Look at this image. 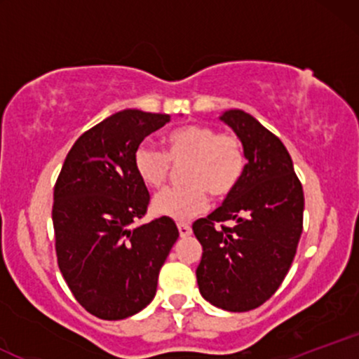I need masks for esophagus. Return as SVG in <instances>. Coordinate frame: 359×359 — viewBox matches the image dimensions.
Masks as SVG:
<instances>
[{
    "label": "esophagus",
    "instance_id": "esophagus-1",
    "mask_svg": "<svg viewBox=\"0 0 359 359\" xmlns=\"http://www.w3.org/2000/svg\"><path fill=\"white\" fill-rule=\"evenodd\" d=\"M177 228H179V234H180V238H187V236H191V233H192V228L189 224H185V222H179V224H177Z\"/></svg>",
    "mask_w": 359,
    "mask_h": 359
}]
</instances>
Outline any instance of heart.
Returning <instances> with one entry per match:
<instances>
[{
    "label": "heart",
    "mask_w": 359,
    "mask_h": 359,
    "mask_svg": "<svg viewBox=\"0 0 359 359\" xmlns=\"http://www.w3.org/2000/svg\"><path fill=\"white\" fill-rule=\"evenodd\" d=\"M167 150L142 143L133 154L135 170L142 182L158 189L167 182L174 165L184 167L182 187L165 189L156 194L151 209L156 216L187 221L208 208L214 197L229 196L240 184L246 168L245 147L233 133H219L214 126L184 125L168 131Z\"/></svg>",
    "instance_id": "heart-1"
}]
</instances>
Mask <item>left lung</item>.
Returning <instances> with one entry per match:
<instances>
[{
	"label": "left lung",
	"mask_w": 359,
	"mask_h": 359,
	"mask_svg": "<svg viewBox=\"0 0 359 359\" xmlns=\"http://www.w3.org/2000/svg\"><path fill=\"white\" fill-rule=\"evenodd\" d=\"M245 147L246 168L221 208L192 231L203 245L197 266L201 295L229 312L266 302L290 270L302 234L304 191L283 143L241 109L219 116ZM234 220L233 229L216 226Z\"/></svg>",
	"instance_id": "left-lung-1"
}]
</instances>
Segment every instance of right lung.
Instances as JSON below:
<instances>
[{
    "instance_id": "right-lung-1",
    "label": "right lung",
    "mask_w": 359,
    "mask_h": 359,
    "mask_svg": "<svg viewBox=\"0 0 359 359\" xmlns=\"http://www.w3.org/2000/svg\"><path fill=\"white\" fill-rule=\"evenodd\" d=\"M168 121V114L140 109L111 114L77 138L53 187L62 277L77 302L100 319H126L154 300L160 269L179 238L168 217L130 228L150 203L133 154Z\"/></svg>"
}]
</instances>
